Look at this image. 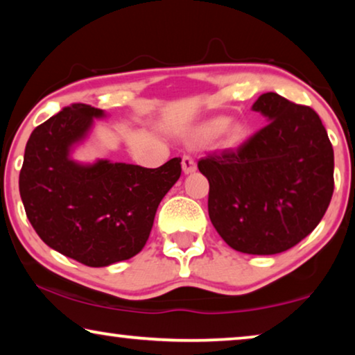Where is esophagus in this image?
Segmentation results:
<instances>
[{
  "instance_id": "34e87169",
  "label": "esophagus",
  "mask_w": 355,
  "mask_h": 355,
  "mask_svg": "<svg viewBox=\"0 0 355 355\" xmlns=\"http://www.w3.org/2000/svg\"><path fill=\"white\" fill-rule=\"evenodd\" d=\"M182 167H183L184 173H193V172H196V168H198V166H196V161L191 156H183Z\"/></svg>"
}]
</instances>
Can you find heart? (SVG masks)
Masks as SVG:
<instances>
[{"label":"heart","mask_w":355,"mask_h":355,"mask_svg":"<svg viewBox=\"0 0 355 355\" xmlns=\"http://www.w3.org/2000/svg\"><path fill=\"white\" fill-rule=\"evenodd\" d=\"M228 126H230L228 118L209 119L205 121L204 124H200L198 129L189 135V139H191V141H196V144H198V141H211L218 139L220 135H223L226 132V140H228V144L234 145L242 139V135H244V127L241 124H234L228 130Z\"/></svg>","instance_id":"b5f03b06"}]
</instances>
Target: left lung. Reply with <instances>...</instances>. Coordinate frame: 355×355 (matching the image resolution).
<instances>
[{"instance_id": "8db88e82", "label": "left lung", "mask_w": 355, "mask_h": 355, "mask_svg": "<svg viewBox=\"0 0 355 355\" xmlns=\"http://www.w3.org/2000/svg\"><path fill=\"white\" fill-rule=\"evenodd\" d=\"M252 110L268 124L198 167L209 180V216L221 239L248 255H276L320 223L333 194L335 157L313 108L266 92Z\"/></svg>"}]
</instances>
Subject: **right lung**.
<instances>
[{
    "instance_id": "1",
    "label": "right lung",
    "mask_w": 355,
    "mask_h": 355,
    "mask_svg": "<svg viewBox=\"0 0 355 355\" xmlns=\"http://www.w3.org/2000/svg\"><path fill=\"white\" fill-rule=\"evenodd\" d=\"M103 110L75 103L31 132L19 177L20 198L44 244L91 268L129 260L145 247L156 210L182 175V159L157 168L97 159L79 162Z\"/></svg>"
}]
</instances>
